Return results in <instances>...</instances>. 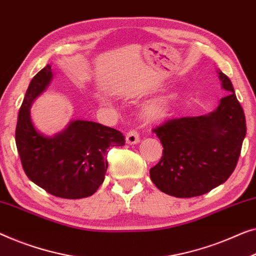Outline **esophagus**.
<instances>
[{
	"mask_svg": "<svg viewBox=\"0 0 256 256\" xmlns=\"http://www.w3.org/2000/svg\"><path fill=\"white\" fill-rule=\"evenodd\" d=\"M138 142H140V135L137 132L130 130L126 134V143L127 144H130V146H132V144H137Z\"/></svg>",
	"mask_w": 256,
	"mask_h": 256,
	"instance_id": "esophagus-1",
	"label": "esophagus"
}]
</instances>
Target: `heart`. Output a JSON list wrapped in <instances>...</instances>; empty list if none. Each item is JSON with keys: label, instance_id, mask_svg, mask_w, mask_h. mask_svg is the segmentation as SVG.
<instances>
[{"label": "heart", "instance_id": "b5f03b06", "mask_svg": "<svg viewBox=\"0 0 256 256\" xmlns=\"http://www.w3.org/2000/svg\"><path fill=\"white\" fill-rule=\"evenodd\" d=\"M168 100L166 98H159L148 102L142 110V116L146 122H156L162 120L168 110Z\"/></svg>", "mask_w": 256, "mask_h": 256}]
</instances>
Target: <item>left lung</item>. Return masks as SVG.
I'll return each instance as SVG.
<instances>
[{
	"label": "left lung",
	"mask_w": 256,
	"mask_h": 256,
	"mask_svg": "<svg viewBox=\"0 0 256 256\" xmlns=\"http://www.w3.org/2000/svg\"><path fill=\"white\" fill-rule=\"evenodd\" d=\"M217 72L228 94L214 112L171 119L154 129L164 150L150 178L159 190L174 198L206 194L224 184L238 162L246 136L245 114L231 80Z\"/></svg>",
	"instance_id": "8db88e82"
}]
</instances>
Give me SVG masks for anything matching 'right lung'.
<instances>
[{
    "label": "right lung",
    "mask_w": 256,
    "mask_h": 256,
    "mask_svg": "<svg viewBox=\"0 0 256 256\" xmlns=\"http://www.w3.org/2000/svg\"><path fill=\"white\" fill-rule=\"evenodd\" d=\"M52 78L50 64H47L28 85L18 113V154L24 172L36 186L58 198H88L105 179L108 148L124 146V137L116 129L85 120L70 121L53 136L40 132L33 124L30 108Z\"/></svg>",
    "instance_id": "add662e5"
}]
</instances>
